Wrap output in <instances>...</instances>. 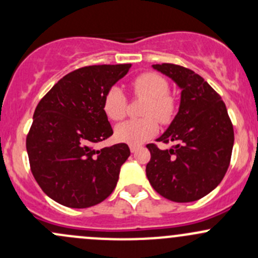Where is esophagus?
<instances>
[{
    "instance_id": "1",
    "label": "esophagus",
    "mask_w": 258,
    "mask_h": 258,
    "mask_svg": "<svg viewBox=\"0 0 258 258\" xmlns=\"http://www.w3.org/2000/svg\"><path fill=\"white\" fill-rule=\"evenodd\" d=\"M130 150H131L132 153H135L137 150H139V147H137V146H130Z\"/></svg>"
}]
</instances>
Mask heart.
Segmentation results:
<instances>
[{
	"mask_svg": "<svg viewBox=\"0 0 258 258\" xmlns=\"http://www.w3.org/2000/svg\"><path fill=\"white\" fill-rule=\"evenodd\" d=\"M135 93L147 98L145 105V118L128 119L116 127V137L118 141L139 146L147 140L152 139L158 132V123L155 118L162 123H167L172 119L176 111V101L168 93L170 86L165 77L153 72L140 75L132 82ZM126 96L121 88L112 87L107 91L103 98V111L108 118L113 121L123 118L126 114Z\"/></svg>",
	"mask_w": 258,
	"mask_h": 258,
	"instance_id": "heart-1",
	"label": "heart"
}]
</instances>
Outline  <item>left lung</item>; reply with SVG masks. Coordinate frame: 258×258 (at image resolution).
I'll return each mask as SVG.
<instances>
[{"label":"left lung","instance_id":"obj_1","mask_svg":"<svg viewBox=\"0 0 258 258\" xmlns=\"http://www.w3.org/2000/svg\"><path fill=\"white\" fill-rule=\"evenodd\" d=\"M181 88L178 112L157 139L176 142L170 150L147 145L146 175L157 194L173 202L202 199L220 184L230 166L233 126L221 96L186 67L152 64Z\"/></svg>","mask_w":258,"mask_h":258}]
</instances>
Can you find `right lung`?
<instances>
[{"instance_id":"1","label":"right lung","mask_w":258,"mask_h":258,"mask_svg":"<svg viewBox=\"0 0 258 258\" xmlns=\"http://www.w3.org/2000/svg\"><path fill=\"white\" fill-rule=\"evenodd\" d=\"M130 67H82L62 77L38 102L26 148L33 177L53 201L86 209L112 194L130 148L93 146L112 136L103 98Z\"/></svg>"}]
</instances>
